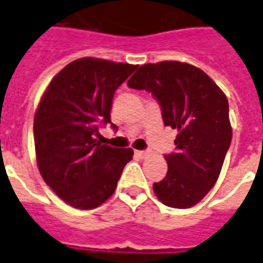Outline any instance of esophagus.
I'll return each mask as SVG.
<instances>
[{"instance_id": "esophagus-1", "label": "esophagus", "mask_w": 263, "mask_h": 263, "mask_svg": "<svg viewBox=\"0 0 263 263\" xmlns=\"http://www.w3.org/2000/svg\"><path fill=\"white\" fill-rule=\"evenodd\" d=\"M135 155L137 156H139V158H146V156H149V152L148 151H135Z\"/></svg>"}]
</instances>
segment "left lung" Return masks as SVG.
Segmentation results:
<instances>
[{"label":"left lung","instance_id":"left-lung-1","mask_svg":"<svg viewBox=\"0 0 263 263\" xmlns=\"http://www.w3.org/2000/svg\"><path fill=\"white\" fill-rule=\"evenodd\" d=\"M128 87L152 92L165 125L179 131L176 152L165 155L167 173L154 183L156 197L173 209L193 207L217 182L231 143L226 94L203 70L172 60L141 66Z\"/></svg>","mask_w":263,"mask_h":263}]
</instances>
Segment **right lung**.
<instances>
[{
    "label": "right lung",
    "mask_w": 263,
    "mask_h": 263,
    "mask_svg": "<svg viewBox=\"0 0 263 263\" xmlns=\"http://www.w3.org/2000/svg\"><path fill=\"white\" fill-rule=\"evenodd\" d=\"M137 67L81 58L54 76L39 103L33 120L37 167L49 187L74 209H96L108 200L132 159L131 148L101 145L97 137L100 126L112 124L115 90Z\"/></svg>",
    "instance_id": "1"
}]
</instances>
